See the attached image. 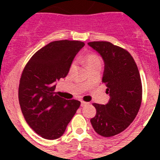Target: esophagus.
<instances>
[{
    "mask_svg": "<svg viewBox=\"0 0 160 160\" xmlns=\"http://www.w3.org/2000/svg\"><path fill=\"white\" fill-rule=\"evenodd\" d=\"M89 105L88 102H85V101H81V106H85V105Z\"/></svg>",
    "mask_w": 160,
    "mask_h": 160,
    "instance_id": "esophagus-1",
    "label": "esophagus"
}]
</instances>
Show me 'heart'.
Returning a JSON list of instances; mask_svg holds the SVG:
<instances>
[{"instance_id":"heart-1","label":"heart","mask_w":160,"mask_h":160,"mask_svg":"<svg viewBox=\"0 0 160 160\" xmlns=\"http://www.w3.org/2000/svg\"><path fill=\"white\" fill-rule=\"evenodd\" d=\"M85 61H86L88 68L92 67L94 65H101V60H100V56L98 55H96V54L91 53L86 55V57H85ZM74 65H75V63H73L70 68L72 69V68L74 67Z\"/></svg>"}]
</instances>
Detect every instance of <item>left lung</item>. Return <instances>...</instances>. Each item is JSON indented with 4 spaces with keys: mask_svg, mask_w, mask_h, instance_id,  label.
<instances>
[{
    "mask_svg": "<svg viewBox=\"0 0 160 160\" xmlns=\"http://www.w3.org/2000/svg\"><path fill=\"white\" fill-rule=\"evenodd\" d=\"M88 45L102 56L105 70L102 82L109 100L106 105L94 103L96 114L90 119L95 132L111 137L121 133L134 121L142 101V83L132 55L108 41H92Z\"/></svg>",
    "mask_w": 160,
    "mask_h": 160,
    "instance_id": "8db88e82",
    "label": "left lung"
}]
</instances>
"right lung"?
<instances>
[{
	"mask_svg": "<svg viewBox=\"0 0 160 160\" xmlns=\"http://www.w3.org/2000/svg\"><path fill=\"white\" fill-rule=\"evenodd\" d=\"M85 46L79 41H52L32 55L19 85V103L29 126L46 139L60 138L80 102L55 92V81L65 78L76 54Z\"/></svg>",
	"mask_w": 160,
	"mask_h": 160,
	"instance_id": "1",
	"label": "right lung"
}]
</instances>
